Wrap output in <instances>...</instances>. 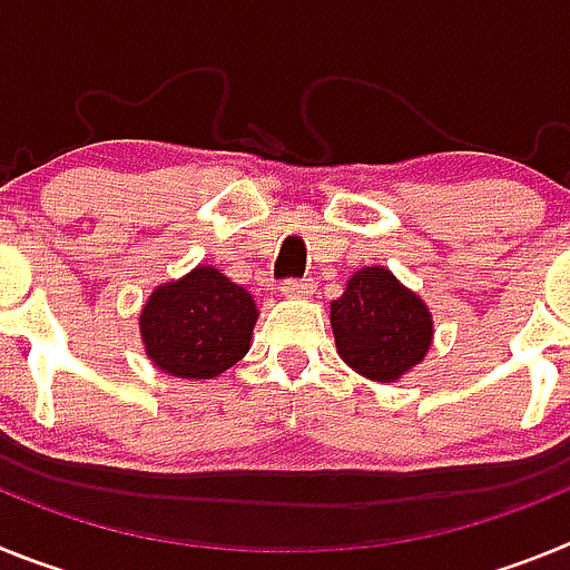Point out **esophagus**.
Listing matches in <instances>:
<instances>
[{
  "instance_id": "esophagus-1",
  "label": "esophagus",
  "mask_w": 570,
  "mask_h": 570,
  "mask_svg": "<svg viewBox=\"0 0 570 570\" xmlns=\"http://www.w3.org/2000/svg\"><path fill=\"white\" fill-rule=\"evenodd\" d=\"M314 282L311 279H288V282H282V296H288V299H305V296L314 294Z\"/></svg>"
}]
</instances>
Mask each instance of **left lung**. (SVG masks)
Returning <instances> with one entry per match:
<instances>
[{
    "mask_svg": "<svg viewBox=\"0 0 570 570\" xmlns=\"http://www.w3.org/2000/svg\"><path fill=\"white\" fill-rule=\"evenodd\" d=\"M336 354L371 382H400L434 342V316L420 294L405 288L382 265L351 274L340 299L331 302Z\"/></svg>",
    "mask_w": 570,
    "mask_h": 570,
    "instance_id": "obj_1",
    "label": "left lung"
}]
</instances>
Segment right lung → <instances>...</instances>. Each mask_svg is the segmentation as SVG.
I'll list each match as a JSON object with an SVG mask.
<instances>
[{"instance_id":"right-lung-1","label":"right lung","mask_w":570,"mask_h":570,"mask_svg":"<svg viewBox=\"0 0 570 570\" xmlns=\"http://www.w3.org/2000/svg\"><path fill=\"white\" fill-rule=\"evenodd\" d=\"M256 320L248 291L214 265H196L150 291L139 311V336L163 374L214 380L248 354Z\"/></svg>"}]
</instances>
